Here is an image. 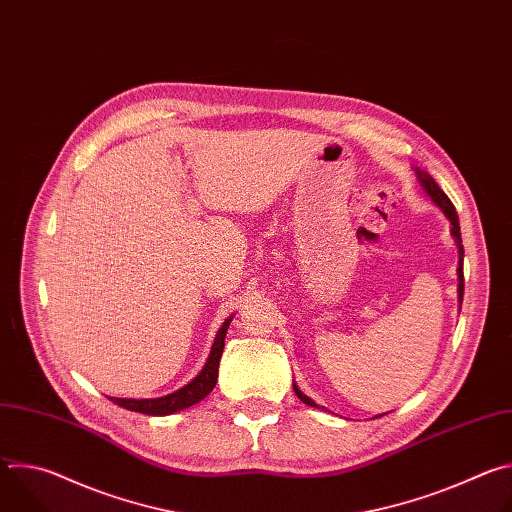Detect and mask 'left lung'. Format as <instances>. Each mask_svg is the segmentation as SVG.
I'll return each mask as SVG.
<instances>
[{
  "label": "left lung",
  "instance_id": "obj_1",
  "mask_svg": "<svg viewBox=\"0 0 512 512\" xmlns=\"http://www.w3.org/2000/svg\"><path fill=\"white\" fill-rule=\"evenodd\" d=\"M415 174H417V180L421 182V186H423V190L427 192V196L442 208V212L448 216V221L452 223V237L456 239V245H458V251H460V267H458V298H460V304H462V298H464V269H462V263H464V245H462V235H460V221H458V212H456V208H454V204H452V200L446 196V192L437 186V182L427 174V172H421V170H415ZM294 391H296V395L300 397V401L302 403H306V405H310V407H318L308 395H304L298 387H296V383H294Z\"/></svg>",
  "mask_w": 512,
  "mask_h": 512
}]
</instances>
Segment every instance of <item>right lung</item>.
Returning a JSON list of instances; mask_svg holds the SVG:
<instances>
[{
    "mask_svg": "<svg viewBox=\"0 0 512 512\" xmlns=\"http://www.w3.org/2000/svg\"><path fill=\"white\" fill-rule=\"evenodd\" d=\"M231 320H233V316L227 318L225 324L221 326V330L216 332V338H214V344H212V350L208 354L204 369L182 389H178L170 395L158 397V399H117V397H109V399L123 409L145 413V415H172L176 411L188 409L194 403L202 401L216 385L218 362H221V354L225 348V336H227V328H229Z\"/></svg>",
    "mask_w": 512,
    "mask_h": 512,
    "instance_id": "1",
    "label": "right lung"
}]
</instances>
